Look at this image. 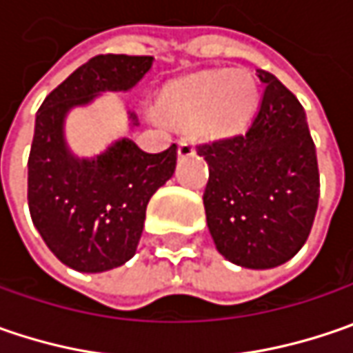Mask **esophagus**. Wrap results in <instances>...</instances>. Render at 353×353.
Returning <instances> with one entry per match:
<instances>
[{"label":"esophagus","instance_id":"obj_1","mask_svg":"<svg viewBox=\"0 0 353 353\" xmlns=\"http://www.w3.org/2000/svg\"><path fill=\"white\" fill-rule=\"evenodd\" d=\"M193 152H195V148L190 140H179V144H177V156L179 158H190V156H193Z\"/></svg>","mask_w":353,"mask_h":353}]
</instances>
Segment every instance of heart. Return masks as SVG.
I'll list each match as a JSON object with an SVG mask.
<instances>
[{
  "label": "heart",
  "instance_id": "heart-1",
  "mask_svg": "<svg viewBox=\"0 0 353 353\" xmlns=\"http://www.w3.org/2000/svg\"><path fill=\"white\" fill-rule=\"evenodd\" d=\"M256 102L259 86L247 70H203L168 86L160 112L176 124L223 138L249 122Z\"/></svg>",
  "mask_w": 353,
  "mask_h": 353
}]
</instances>
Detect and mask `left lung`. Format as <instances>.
I'll return each mask as SVG.
<instances>
[{
	"label": "left lung",
	"instance_id": "left-lung-1",
	"mask_svg": "<svg viewBox=\"0 0 353 353\" xmlns=\"http://www.w3.org/2000/svg\"><path fill=\"white\" fill-rule=\"evenodd\" d=\"M249 130L197 146L209 165L203 193L217 251L245 268H272L302 249L314 223L320 176L299 99L267 70Z\"/></svg>",
	"mask_w": 353,
	"mask_h": 353
}]
</instances>
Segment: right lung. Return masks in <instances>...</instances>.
Masks as SVG:
<instances>
[{"mask_svg":"<svg viewBox=\"0 0 353 353\" xmlns=\"http://www.w3.org/2000/svg\"><path fill=\"white\" fill-rule=\"evenodd\" d=\"M154 57L99 54L43 100L29 154L27 201L33 225L53 254L81 272H104L136 254L146 207L176 172L177 146L148 154L128 138L94 158H77L65 142V118L100 92L136 86ZM138 126V118L130 112Z\"/></svg>","mask_w":353,"mask_h":353,"instance_id":"right-lung-1","label":"right lung"}]
</instances>
